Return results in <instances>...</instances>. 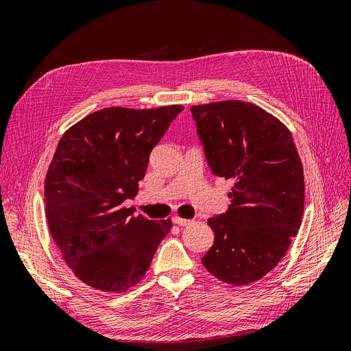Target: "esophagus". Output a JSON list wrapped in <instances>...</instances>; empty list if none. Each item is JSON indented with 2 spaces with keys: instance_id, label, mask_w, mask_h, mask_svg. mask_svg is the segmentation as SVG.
Instances as JSON below:
<instances>
[{
  "instance_id": "esophagus-1",
  "label": "esophagus",
  "mask_w": 351,
  "mask_h": 351,
  "mask_svg": "<svg viewBox=\"0 0 351 351\" xmlns=\"http://www.w3.org/2000/svg\"><path fill=\"white\" fill-rule=\"evenodd\" d=\"M173 222H174V224H177V226L186 227V226L192 224V219H186V218H182V217H174V218H173Z\"/></svg>"
}]
</instances>
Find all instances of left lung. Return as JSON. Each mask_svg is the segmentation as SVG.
I'll return each instance as SVG.
<instances>
[{"label":"left lung","mask_w":351,"mask_h":351,"mask_svg":"<svg viewBox=\"0 0 351 351\" xmlns=\"http://www.w3.org/2000/svg\"><path fill=\"white\" fill-rule=\"evenodd\" d=\"M214 174L232 180L230 209L208 219L215 240L202 258L230 285L263 278L300 228L304 177L287 125L258 105L221 101L190 108Z\"/></svg>","instance_id":"obj_1"}]
</instances>
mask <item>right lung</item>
I'll list each match as a JSON object with an SVG mask.
<instances>
[{
  "label": "right lung",
  "instance_id": "right-lung-1",
  "mask_svg": "<svg viewBox=\"0 0 351 351\" xmlns=\"http://www.w3.org/2000/svg\"><path fill=\"white\" fill-rule=\"evenodd\" d=\"M182 105L104 108L62 134L45 176V214L66 263L84 284L124 293L149 269L171 219L132 215L149 154Z\"/></svg>",
  "mask_w": 351,
  "mask_h": 351
}]
</instances>
